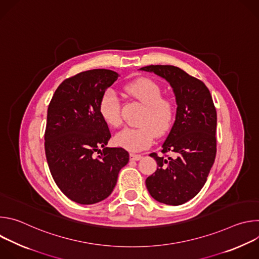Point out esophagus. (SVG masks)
Listing matches in <instances>:
<instances>
[{
	"label": "esophagus",
	"instance_id": "1",
	"mask_svg": "<svg viewBox=\"0 0 259 259\" xmlns=\"http://www.w3.org/2000/svg\"><path fill=\"white\" fill-rule=\"evenodd\" d=\"M130 159L132 161H139L140 159H142L141 155H137V154H130Z\"/></svg>",
	"mask_w": 259,
	"mask_h": 259
}]
</instances>
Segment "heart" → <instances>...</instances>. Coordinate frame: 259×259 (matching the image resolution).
I'll list each match as a JSON object with an SVG mask.
<instances>
[{"label":"heart","mask_w":259,"mask_h":259,"mask_svg":"<svg viewBox=\"0 0 259 259\" xmlns=\"http://www.w3.org/2000/svg\"><path fill=\"white\" fill-rule=\"evenodd\" d=\"M124 91L144 105L137 127L125 128L115 136V143L130 152L149 147L157 135L165 134L174 123L176 106L172 99L163 97L162 87L149 78H141L124 87ZM99 115L109 127L122 124L121 104L117 94L107 90L100 98Z\"/></svg>","instance_id":"heart-1"}]
</instances>
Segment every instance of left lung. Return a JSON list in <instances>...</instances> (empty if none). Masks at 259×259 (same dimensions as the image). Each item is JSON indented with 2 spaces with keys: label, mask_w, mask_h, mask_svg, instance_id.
<instances>
[{
  "label": "left lung",
  "mask_w": 259,
  "mask_h": 259,
  "mask_svg": "<svg viewBox=\"0 0 259 259\" xmlns=\"http://www.w3.org/2000/svg\"><path fill=\"white\" fill-rule=\"evenodd\" d=\"M140 69L165 79L173 88L177 104L175 122L162 144V155H150L158 168L146 178V189L160 203L181 205L199 194L214 163L216 109L206 85L181 68L149 65Z\"/></svg>",
  "instance_id": "left-lung-1"
}]
</instances>
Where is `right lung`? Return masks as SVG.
<instances>
[{
	"instance_id": "1",
	"label": "right lung",
	"mask_w": 259,
	"mask_h": 259,
	"mask_svg": "<svg viewBox=\"0 0 259 259\" xmlns=\"http://www.w3.org/2000/svg\"><path fill=\"white\" fill-rule=\"evenodd\" d=\"M118 77L116 71L103 68L82 71L58 86L48 106L47 163L60 191L79 204L106 199L129 162L122 147H105L110 132L98 110L101 96ZM96 151L101 155L95 156Z\"/></svg>"
}]
</instances>
